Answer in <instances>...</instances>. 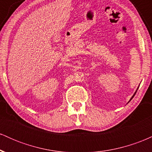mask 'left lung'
<instances>
[{
    "label": "left lung",
    "mask_w": 152,
    "mask_h": 152,
    "mask_svg": "<svg viewBox=\"0 0 152 152\" xmlns=\"http://www.w3.org/2000/svg\"><path fill=\"white\" fill-rule=\"evenodd\" d=\"M138 88H139V87H138ZM137 90H138V88H137V91H135V93H134V95H133V96H132V98H131V99H130L129 102H130V101H131V100H132V99H133V98H134V96H135V94H136V93H137ZM129 102H128V103H129Z\"/></svg>",
    "instance_id": "8db88e82"
}]
</instances>
